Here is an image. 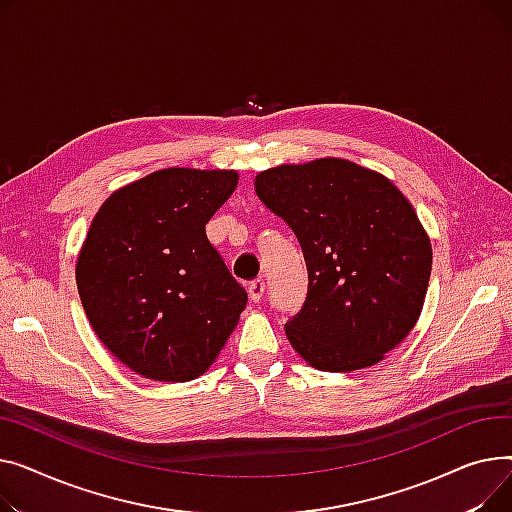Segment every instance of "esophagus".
<instances>
[{
  "mask_svg": "<svg viewBox=\"0 0 512 512\" xmlns=\"http://www.w3.org/2000/svg\"><path fill=\"white\" fill-rule=\"evenodd\" d=\"M262 293H264V281H262V279H256V281H252V283L248 285V295H250L252 302H260Z\"/></svg>",
  "mask_w": 512,
  "mask_h": 512,
  "instance_id": "34e87169",
  "label": "esophagus"
}]
</instances>
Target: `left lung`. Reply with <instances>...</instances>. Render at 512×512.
<instances>
[{"mask_svg": "<svg viewBox=\"0 0 512 512\" xmlns=\"http://www.w3.org/2000/svg\"><path fill=\"white\" fill-rule=\"evenodd\" d=\"M258 198L293 229L308 266V297L285 335L322 372L376 366L422 314L430 237L382 173L339 157L270 167Z\"/></svg>", "mask_w": 512, "mask_h": 512, "instance_id": "8db88e82", "label": "left lung"}]
</instances>
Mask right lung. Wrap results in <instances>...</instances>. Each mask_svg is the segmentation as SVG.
Listing matches in <instances>:
<instances>
[{
	"instance_id": "1",
	"label": "right lung",
	"mask_w": 512,
	"mask_h": 512,
	"mask_svg": "<svg viewBox=\"0 0 512 512\" xmlns=\"http://www.w3.org/2000/svg\"><path fill=\"white\" fill-rule=\"evenodd\" d=\"M237 182L233 169H159L115 190L90 223L76 262L80 302L132 372L202 376L246 310V289L204 229Z\"/></svg>"
}]
</instances>
